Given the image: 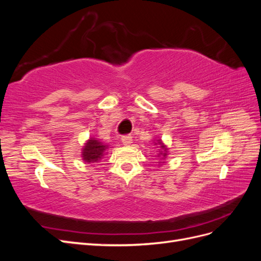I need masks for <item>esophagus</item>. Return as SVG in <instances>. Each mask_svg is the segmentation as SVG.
Listing matches in <instances>:
<instances>
[{
	"mask_svg": "<svg viewBox=\"0 0 261 261\" xmlns=\"http://www.w3.org/2000/svg\"><path fill=\"white\" fill-rule=\"evenodd\" d=\"M132 141H133V137L130 135H124V136H122V143H123V145L128 146V145L132 144Z\"/></svg>",
	"mask_w": 261,
	"mask_h": 261,
	"instance_id": "1",
	"label": "esophagus"
}]
</instances>
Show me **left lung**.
<instances>
[{"label": "left lung", "mask_w": 261, "mask_h": 261, "mask_svg": "<svg viewBox=\"0 0 261 261\" xmlns=\"http://www.w3.org/2000/svg\"><path fill=\"white\" fill-rule=\"evenodd\" d=\"M158 143L160 144V146H161V148H162V149H164V151H165V150H167V149H165V147L161 144V141H160V140H158ZM163 155H167V153H163Z\"/></svg>", "instance_id": "8db88e82"}]
</instances>
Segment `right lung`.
I'll list each match as a JSON object with an SVG mask.
<instances>
[{
  "instance_id": "add662e5",
  "label": "right lung",
  "mask_w": 261,
  "mask_h": 261,
  "mask_svg": "<svg viewBox=\"0 0 261 261\" xmlns=\"http://www.w3.org/2000/svg\"><path fill=\"white\" fill-rule=\"evenodd\" d=\"M108 149V146L102 144L101 141L91 138L88 143L86 144L83 150V159L86 162H97L100 160L105 151Z\"/></svg>"
}]
</instances>
